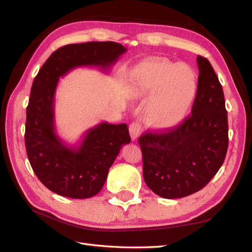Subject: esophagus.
<instances>
[{
    "mask_svg": "<svg viewBox=\"0 0 252 252\" xmlns=\"http://www.w3.org/2000/svg\"><path fill=\"white\" fill-rule=\"evenodd\" d=\"M141 125L138 122H132L131 126H130V135H131V138L132 141H135L137 140V137L140 136L141 134Z\"/></svg>",
    "mask_w": 252,
    "mask_h": 252,
    "instance_id": "1",
    "label": "esophagus"
}]
</instances>
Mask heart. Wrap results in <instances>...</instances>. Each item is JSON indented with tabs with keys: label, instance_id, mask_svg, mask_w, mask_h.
I'll list each match as a JSON object with an SVG mask.
<instances>
[{
	"label": "heart",
	"instance_id": "b5f03b06",
	"mask_svg": "<svg viewBox=\"0 0 252 252\" xmlns=\"http://www.w3.org/2000/svg\"><path fill=\"white\" fill-rule=\"evenodd\" d=\"M134 97H150L144 118L156 130L174 129L184 121L194 104L198 78L194 68L185 63L164 58H148L138 63L129 74Z\"/></svg>",
	"mask_w": 252,
	"mask_h": 252
}]
</instances>
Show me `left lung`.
Wrapping results in <instances>:
<instances>
[{
  "instance_id": "1",
  "label": "left lung",
  "mask_w": 252,
  "mask_h": 252,
  "mask_svg": "<svg viewBox=\"0 0 252 252\" xmlns=\"http://www.w3.org/2000/svg\"><path fill=\"white\" fill-rule=\"evenodd\" d=\"M199 77L191 115L174 129L138 138L144 181L155 194L186 197L203 189L224 162L228 146L222 85L210 62L197 56Z\"/></svg>"
}]
</instances>
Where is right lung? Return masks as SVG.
Wrapping results in <instances>:
<instances>
[{
    "mask_svg": "<svg viewBox=\"0 0 252 252\" xmlns=\"http://www.w3.org/2000/svg\"><path fill=\"white\" fill-rule=\"evenodd\" d=\"M126 52L111 41L65 45L47 58L34 78L27 107L26 151L37 179L58 195L84 199L98 194L121 147L131 142L126 123L108 122L89 129L78 146L63 142L55 131L58 80L77 67L107 71Z\"/></svg>",
    "mask_w": 252,
    "mask_h": 252,
    "instance_id": "right-lung-1",
    "label": "right lung"
}]
</instances>
